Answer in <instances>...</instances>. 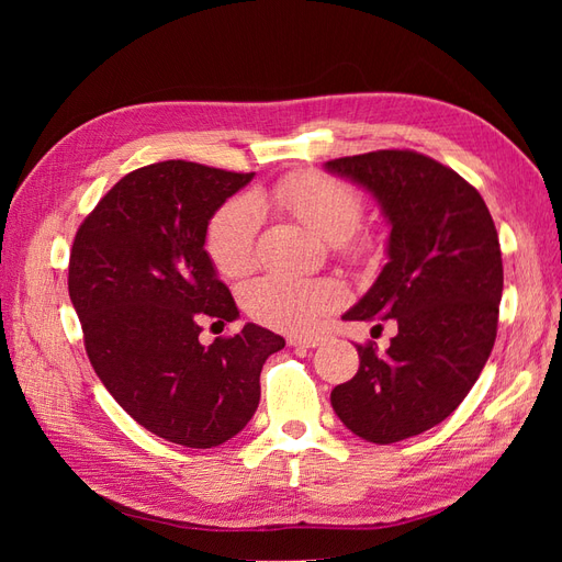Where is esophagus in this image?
I'll list each match as a JSON object with an SVG mask.
<instances>
[{"mask_svg": "<svg viewBox=\"0 0 562 562\" xmlns=\"http://www.w3.org/2000/svg\"><path fill=\"white\" fill-rule=\"evenodd\" d=\"M288 342H291L293 347H310V349H314V347H318V345L326 342V335H318V333H310V335H291V337H288Z\"/></svg>", "mask_w": 562, "mask_h": 562, "instance_id": "esophagus-1", "label": "esophagus"}]
</instances>
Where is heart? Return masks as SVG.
<instances>
[{
  "label": "heart",
  "mask_w": 562,
  "mask_h": 562,
  "mask_svg": "<svg viewBox=\"0 0 562 562\" xmlns=\"http://www.w3.org/2000/svg\"><path fill=\"white\" fill-rule=\"evenodd\" d=\"M267 201L293 213L321 239L345 246L351 255L361 258L372 248L366 239H351L366 211L361 192L335 176L302 171L274 182L267 196H234L215 211L206 229V252L223 277L234 279L250 269L262 223L260 206ZM342 300V285L335 281L283 274L252 279L241 291L244 310L255 321L279 330H310Z\"/></svg>",
  "instance_id": "1"
}]
</instances>
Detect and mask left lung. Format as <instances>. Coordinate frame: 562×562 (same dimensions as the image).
Wrapping results in <instances>:
<instances>
[{"instance_id": "left-lung-1", "label": "left lung", "mask_w": 562, "mask_h": 562, "mask_svg": "<svg viewBox=\"0 0 562 562\" xmlns=\"http://www.w3.org/2000/svg\"><path fill=\"white\" fill-rule=\"evenodd\" d=\"M366 187L389 220V262L342 318H396L384 353L359 345V372L333 411L370 443L389 446L450 417L495 347L504 288L499 236L483 196L452 168L413 149L326 161Z\"/></svg>"}]
</instances>
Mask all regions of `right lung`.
<instances>
[{
	"instance_id": "right-lung-1",
	"label": "right lung",
	"mask_w": 562,
	"mask_h": 562,
	"mask_svg": "<svg viewBox=\"0 0 562 562\" xmlns=\"http://www.w3.org/2000/svg\"><path fill=\"white\" fill-rule=\"evenodd\" d=\"M250 180L182 159L143 166L98 201L70 252L67 288L95 375L140 427L184 448L239 434L265 361L285 347L255 323L199 339L203 321L239 316L203 246L215 211Z\"/></svg>"
}]
</instances>
